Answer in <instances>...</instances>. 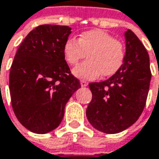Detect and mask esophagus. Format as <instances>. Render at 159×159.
I'll list each match as a JSON object with an SVG mask.
<instances>
[{
  "mask_svg": "<svg viewBox=\"0 0 159 159\" xmlns=\"http://www.w3.org/2000/svg\"><path fill=\"white\" fill-rule=\"evenodd\" d=\"M80 84H81V87H83V88H84V87H87V86L89 85V83H88L86 80H81V81H80Z\"/></svg>",
  "mask_w": 159,
  "mask_h": 159,
  "instance_id": "obj_1",
  "label": "esophagus"
}]
</instances>
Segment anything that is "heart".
<instances>
[{"label": "heart", "mask_w": 159, "mask_h": 159, "mask_svg": "<svg viewBox=\"0 0 159 159\" xmlns=\"http://www.w3.org/2000/svg\"><path fill=\"white\" fill-rule=\"evenodd\" d=\"M87 61L73 69V74L80 79H95L115 74L122 66L125 45L110 33L102 30H91L80 34L77 40L69 38L63 45V56L70 65H76L82 58Z\"/></svg>", "instance_id": "1"}]
</instances>
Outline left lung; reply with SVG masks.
I'll return each mask as SVG.
<instances>
[{
    "instance_id": "left-lung-1",
    "label": "left lung",
    "mask_w": 159,
    "mask_h": 159,
    "mask_svg": "<svg viewBox=\"0 0 159 159\" xmlns=\"http://www.w3.org/2000/svg\"><path fill=\"white\" fill-rule=\"evenodd\" d=\"M125 37L126 55L119 70L105 81L89 84L92 100L87 117L96 129L108 134L121 132L138 120L150 87L152 74L144 45L130 30Z\"/></svg>"
}]
</instances>
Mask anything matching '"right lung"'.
Listing matches in <instances>:
<instances>
[{
    "label": "right lung",
    "instance_id": "obj_1",
    "mask_svg": "<svg viewBox=\"0 0 159 159\" xmlns=\"http://www.w3.org/2000/svg\"><path fill=\"white\" fill-rule=\"evenodd\" d=\"M70 30L48 24L36 27L21 43L13 60L9 75L13 111L31 132L44 134L57 128L66 103L81 88L63 56Z\"/></svg>",
    "mask_w": 159,
    "mask_h": 159
}]
</instances>
